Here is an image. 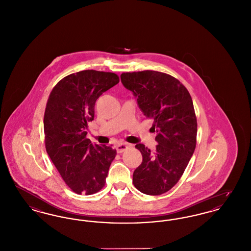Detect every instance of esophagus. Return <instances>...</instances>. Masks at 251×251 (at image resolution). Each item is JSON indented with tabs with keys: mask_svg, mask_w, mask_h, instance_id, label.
Returning <instances> with one entry per match:
<instances>
[{
	"mask_svg": "<svg viewBox=\"0 0 251 251\" xmlns=\"http://www.w3.org/2000/svg\"><path fill=\"white\" fill-rule=\"evenodd\" d=\"M130 147V145L127 143H121L119 144L118 146H117V151L119 152V153H122L124 151H126L128 148Z\"/></svg>",
	"mask_w": 251,
	"mask_h": 251,
	"instance_id": "esophagus-1",
	"label": "esophagus"
}]
</instances>
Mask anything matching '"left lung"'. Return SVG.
Masks as SVG:
<instances>
[{
	"mask_svg": "<svg viewBox=\"0 0 251 251\" xmlns=\"http://www.w3.org/2000/svg\"><path fill=\"white\" fill-rule=\"evenodd\" d=\"M120 79L144 116L153 120L151 131L158 144L154 152L143 144L135 146L143 160L132 182L146 195H162L179 181L196 149L198 124L191 96L179 80L163 72H126Z\"/></svg>",
	"mask_w": 251,
	"mask_h": 251,
	"instance_id": "left-lung-1",
	"label": "left lung"
}]
</instances>
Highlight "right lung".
Returning <instances> with one entry per match:
<instances>
[{
    "mask_svg": "<svg viewBox=\"0 0 251 251\" xmlns=\"http://www.w3.org/2000/svg\"><path fill=\"white\" fill-rule=\"evenodd\" d=\"M119 82L112 72L83 71L63 78L49 97L44 115L46 151L64 181L77 194L100 191L117 155L112 145L91 143L86 130L94 120L96 100Z\"/></svg>",
    "mask_w": 251,
    "mask_h": 251,
    "instance_id": "1",
    "label": "right lung"
}]
</instances>
